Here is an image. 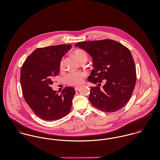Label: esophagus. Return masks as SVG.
<instances>
[{
    "mask_svg": "<svg viewBox=\"0 0 160 160\" xmlns=\"http://www.w3.org/2000/svg\"><path fill=\"white\" fill-rule=\"evenodd\" d=\"M79 88H80V87H76V88H74V89H75L76 91H78Z\"/></svg>",
    "mask_w": 160,
    "mask_h": 160,
    "instance_id": "obj_1",
    "label": "esophagus"
}]
</instances>
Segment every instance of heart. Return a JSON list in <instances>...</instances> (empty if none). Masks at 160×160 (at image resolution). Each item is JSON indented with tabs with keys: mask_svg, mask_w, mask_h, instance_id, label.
I'll use <instances>...</instances> for the list:
<instances>
[{
	"mask_svg": "<svg viewBox=\"0 0 160 160\" xmlns=\"http://www.w3.org/2000/svg\"><path fill=\"white\" fill-rule=\"evenodd\" d=\"M73 54L79 62L82 60H88V55L86 52L82 50H76L74 51ZM63 67L64 61L63 59H62L60 63V68L63 69ZM86 77V73L84 71H72L69 72L65 76V81L68 85L78 86L84 82Z\"/></svg>",
	"mask_w": 160,
	"mask_h": 160,
	"instance_id": "obj_1",
	"label": "heart"
}]
</instances>
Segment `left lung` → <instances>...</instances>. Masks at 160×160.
<instances>
[{
	"label": "left lung",
	"mask_w": 160,
	"mask_h": 160,
	"mask_svg": "<svg viewBox=\"0 0 160 160\" xmlns=\"http://www.w3.org/2000/svg\"><path fill=\"white\" fill-rule=\"evenodd\" d=\"M75 46L92 57L94 69L88 79L97 86L91 87L89 100L92 105L108 113L123 108L131 97L137 79L129 48L111 39L80 42ZM101 83H104L102 87Z\"/></svg>",
	"instance_id": "1"
}]
</instances>
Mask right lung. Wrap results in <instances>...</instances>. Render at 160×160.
Segmentation results:
<instances>
[{"label":"right lung","mask_w":160,"mask_h":160,"mask_svg":"<svg viewBox=\"0 0 160 160\" xmlns=\"http://www.w3.org/2000/svg\"><path fill=\"white\" fill-rule=\"evenodd\" d=\"M71 48L70 44L38 48L23 63L20 82L24 98L43 120L59 119L71 111L74 89L65 87L59 95L51 88L53 78L59 74L61 60Z\"/></svg>","instance_id":"1"}]
</instances>
